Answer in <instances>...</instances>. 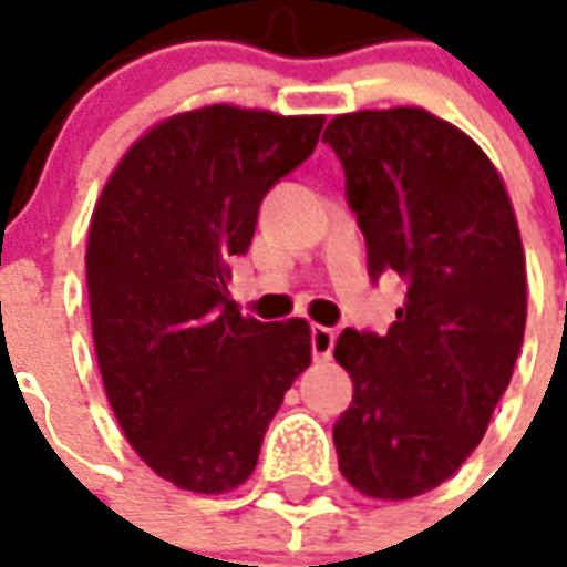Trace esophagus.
<instances>
[{
	"label": "esophagus",
	"instance_id": "esophagus-1",
	"mask_svg": "<svg viewBox=\"0 0 567 567\" xmlns=\"http://www.w3.org/2000/svg\"><path fill=\"white\" fill-rule=\"evenodd\" d=\"M332 348H336V329L311 327V354H315V360H329Z\"/></svg>",
	"mask_w": 567,
	"mask_h": 567
}]
</instances>
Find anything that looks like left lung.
I'll list each match as a JSON object with an SVG mask.
<instances>
[{"instance_id":"8db88e82","label":"left lung","mask_w":567,"mask_h":567,"mask_svg":"<svg viewBox=\"0 0 567 567\" xmlns=\"http://www.w3.org/2000/svg\"><path fill=\"white\" fill-rule=\"evenodd\" d=\"M367 240L372 284L405 280L391 329H344L354 400L332 427L339 470L379 501L424 495L480 445L525 336V252L507 188L467 134L400 106L323 134Z\"/></svg>"}]
</instances>
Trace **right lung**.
Masks as SVG:
<instances>
[{
	"mask_svg": "<svg viewBox=\"0 0 567 567\" xmlns=\"http://www.w3.org/2000/svg\"><path fill=\"white\" fill-rule=\"evenodd\" d=\"M320 127V115L183 112L136 140L94 207L84 265L106 396L136 455L186 492L250 476L311 363L308 323L244 317L228 280L262 198Z\"/></svg>",
	"mask_w": 567,
	"mask_h": 567,
	"instance_id": "1",
	"label": "right lung"
}]
</instances>
